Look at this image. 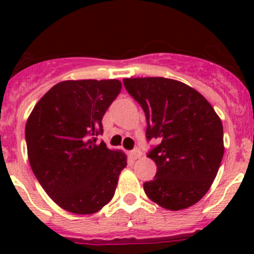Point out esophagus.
Returning a JSON list of instances; mask_svg holds the SVG:
<instances>
[{"mask_svg": "<svg viewBox=\"0 0 254 254\" xmlns=\"http://www.w3.org/2000/svg\"><path fill=\"white\" fill-rule=\"evenodd\" d=\"M129 155H131V158L133 159V160H136V159L141 158V155H142V152H141L138 149H134V150H132L131 152H129Z\"/></svg>", "mask_w": 254, "mask_h": 254, "instance_id": "34e87169", "label": "esophagus"}]
</instances>
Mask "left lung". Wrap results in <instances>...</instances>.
Here are the masks:
<instances>
[{"label": "left lung", "instance_id": "left-lung-1", "mask_svg": "<svg viewBox=\"0 0 254 254\" xmlns=\"http://www.w3.org/2000/svg\"><path fill=\"white\" fill-rule=\"evenodd\" d=\"M126 90L145 112L146 138L158 140L147 156L156 164L154 179L143 183L151 201L177 211L202 198L224 155L223 123L198 91L177 80H123Z\"/></svg>", "mask_w": 254, "mask_h": 254}]
</instances>
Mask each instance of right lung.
Listing matches in <instances>:
<instances>
[{"instance_id": "right-lung-1", "label": "right lung", "mask_w": 254, "mask_h": 254, "mask_svg": "<svg viewBox=\"0 0 254 254\" xmlns=\"http://www.w3.org/2000/svg\"><path fill=\"white\" fill-rule=\"evenodd\" d=\"M118 80H68L55 85L30 113L25 140L30 167L60 207L90 215L114 196L127 165L122 151L96 143L102 120L121 93Z\"/></svg>"}]
</instances>
